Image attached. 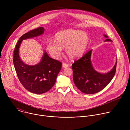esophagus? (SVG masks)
<instances>
[{
	"label": "esophagus",
	"mask_w": 130,
	"mask_h": 130,
	"mask_svg": "<svg viewBox=\"0 0 130 130\" xmlns=\"http://www.w3.org/2000/svg\"><path fill=\"white\" fill-rule=\"evenodd\" d=\"M62 66L64 67V68H66L68 66V64H67V63H63V64H62Z\"/></svg>",
	"instance_id": "34e87169"
}]
</instances>
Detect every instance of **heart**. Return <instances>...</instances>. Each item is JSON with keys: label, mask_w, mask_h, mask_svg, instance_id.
<instances>
[{"label": "heart", "mask_w": 130, "mask_h": 130, "mask_svg": "<svg viewBox=\"0 0 130 130\" xmlns=\"http://www.w3.org/2000/svg\"><path fill=\"white\" fill-rule=\"evenodd\" d=\"M89 43V37L84 32L78 30H67L58 33L55 36V41L47 42V49L51 57L59 59L62 48L71 59L80 57L85 51Z\"/></svg>", "instance_id": "1"}]
</instances>
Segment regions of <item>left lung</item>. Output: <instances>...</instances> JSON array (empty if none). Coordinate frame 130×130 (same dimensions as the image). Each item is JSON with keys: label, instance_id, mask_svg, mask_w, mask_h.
<instances>
[{"label": "left lung", "instance_id": "8db88e82", "mask_svg": "<svg viewBox=\"0 0 130 130\" xmlns=\"http://www.w3.org/2000/svg\"><path fill=\"white\" fill-rule=\"evenodd\" d=\"M106 38L108 36L104 35ZM105 41H112L106 39ZM91 50L72 64L73 82L77 87L86 94H95L104 89L113 78L116 69V63L110 71L102 74L96 71L90 61Z\"/></svg>", "mask_w": 130, "mask_h": 130}]
</instances>
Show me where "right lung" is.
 Listing matches in <instances>:
<instances>
[{"label":"right lung","instance_id":"right-lung-1","mask_svg":"<svg viewBox=\"0 0 130 130\" xmlns=\"http://www.w3.org/2000/svg\"><path fill=\"white\" fill-rule=\"evenodd\" d=\"M44 32V28L39 27L23 35L16 44L13 54V63L18 79L27 90L36 94L45 93L53 86L62 63L50 58L45 51L39 64L26 65L20 58L19 48L23 40L38 36Z\"/></svg>","mask_w":130,"mask_h":130}]
</instances>
